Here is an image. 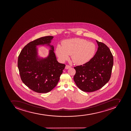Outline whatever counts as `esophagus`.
<instances>
[{
  "label": "esophagus",
  "instance_id": "1",
  "mask_svg": "<svg viewBox=\"0 0 131 131\" xmlns=\"http://www.w3.org/2000/svg\"><path fill=\"white\" fill-rule=\"evenodd\" d=\"M71 67L69 65H66L65 66V69H68L70 68Z\"/></svg>",
  "mask_w": 131,
  "mask_h": 131
}]
</instances>
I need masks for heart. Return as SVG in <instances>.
Wrapping results in <instances>:
<instances>
[{
    "label": "heart",
    "instance_id": "b5f03b06",
    "mask_svg": "<svg viewBox=\"0 0 131 131\" xmlns=\"http://www.w3.org/2000/svg\"><path fill=\"white\" fill-rule=\"evenodd\" d=\"M96 49V46L92 42L80 38H72L63 41L61 46H57L56 53L61 61L67 60L71 55V59L74 64L82 65L92 59Z\"/></svg>",
    "mask_w": 131,
    "mask_h": 131
}]
</instances>
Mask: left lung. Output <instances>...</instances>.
I'll return each instance as SVG.
<instances>
[{"label":"left lung","mask_w":131,"mask_h":131,"mask_svg":"<svg viewBox=\"0 0 131 131\" xmlns=\"http://www.w3.org/2000/svg\"><path fill=\"white\" fill-rule=\"evenodd\" d=\"M98 48L90 61L74 68V80L79 89L91 92L101 89L109 81L114 64L113 56L108 46L96 40Z\"/></svg>","instance_id":"obj_1"}]
</instances>
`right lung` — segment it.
I'll return each instance as SVG.
<instances>
[{
	"label": "right lung",
	"mask_w": 131,
	"mask_h": 131,
	"mask_svg": "<svg viewBox=\"0 0 131 131\" xmlns=\"http://www.w3.org/2000/svg\"><path fill=\"white\" fill-rule=\"evenodd\" d=\"M53 37H41L30 42L23 48L19 55L17 66L21 80L34 91L47 93L56 87L65 68L58 62L51 45ZM50 46L49 54L45 58L38 55L37 45Z\"/></svg>",
	"instance_id": "obj_1"
}]
</instances>
